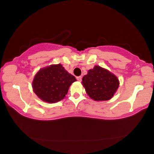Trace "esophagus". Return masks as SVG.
Here are the masks:
<instances>
[{"instance_id":"34e87169","label":"esophagus","mask_w":154,"mask_h":154,"mask_svg":"<svg viewBox=\"0 0 154 154\" xmlns=\"http://www.w3.org/2000/svg\"><path fill=\"white\" fill-rule=\"evenodd\" d=\"M77 79L79 81V82H81V81L82 80V76H79V77H77Z\"/></svg>"}]
</instances>
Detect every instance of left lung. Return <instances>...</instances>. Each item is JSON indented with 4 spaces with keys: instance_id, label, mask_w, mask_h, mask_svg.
<instances>
[{
    "instance_id": "8db88e82",
    "label": "left lung",
    "mask_w": 154,
    "mask_h": 154,
    "mask_svg": "<svg viewBox=\"0 0 154 154\" xmlns=\"http://www.w3.org/2000/svg\"><path fill=\"white\" fill-rule=\"evenodd\" d=\"M85 92L94 100H108L119 87V81L114 75L103 68L95 66L82 79Z\"/></svg>"
}]
</instances>
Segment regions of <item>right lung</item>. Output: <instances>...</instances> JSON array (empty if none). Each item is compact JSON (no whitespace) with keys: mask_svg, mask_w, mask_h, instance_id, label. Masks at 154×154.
I'll list each match as a JSON object with an SVG mask.
<instances>
[{"mask_svg":"<svg viewBox=\"0 0 154 154\" xmlns=\"http://www.w3.org/2000/svg\"><path fill=\"white\" fill-rule=\"evenodd\" d=\"M76 81L62 65H51L41 69L32 82L33 90L38 98L47 103H54L62 100L69 88Z\"/></svg>","mask_w":154,"mask_h":154,"instance_id":"obj_1","label":"right lung"}]
</instances>
